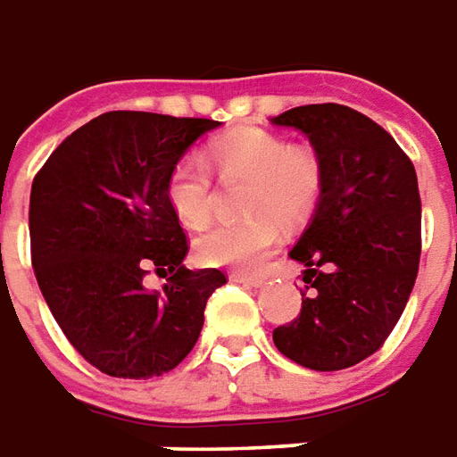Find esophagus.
I'll list each match as a JSON object with an SVG mask.
<instances>
[{"mask_svg":"<svg viewBox=\"0 0 457 457\" xmlns=\"http://www.w3.org/2000/svg\"><path fill=\"white\" fill-rule=\"evenodd\" d=\"M231 280H234V283H241V286H245V287H261V286H263V278H258V275L231 273Z\"/></svg>","mask_w":457,"mask_h":457,"instance_id":"esophagus-1","label":"esophagus"}]
</instances>
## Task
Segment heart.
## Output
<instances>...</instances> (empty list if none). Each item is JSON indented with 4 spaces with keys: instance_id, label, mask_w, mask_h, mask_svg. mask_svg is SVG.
<instances>
[{
    "instance_id": "1",
    "label": "heart",
    "mask_w": 457,
    "mask_h": 457,
    "mask_svg": "<svg viewBox=\"0 0 457 457\" xmlns=\"http://www.w3.org/2000/svg\"><path fill=\"white\" fill-rule=\"evenodd\" d=\"M206 160L221 174L251 177L248 212L258 216L244 223L209 226L194 244L196 255L212 268H258L278 241L272 217L286 223L303 219L320 196L322 167L312 152L293 150L290 142L263 130H245L216 142ZM167 196L184 223L199 226L209 219L212 174L202 157L189 154L174 164Z\"/></svg>"
}]
</instances>
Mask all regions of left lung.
I'll use <instances>...</instances> for the list:
<instances>
[{"label": "left lung", "instance_id": "obj_1", "mask_svg": "<svg viewBox=\"0 0 457 457\" xmlns=\"http://www.w3.org/2000/svg\"><path fill=\"white\" fill-rule=\"evenodd\" d=\"M270 122L303 132L322 167L315 213L287 253L305 265L303 310L275 327V347L315 371L354 367L389 337L416 283V170L389 132L347 105H300Z\"/></svg>", "mask_w": 457, "mask_h": 457}]
</instances>
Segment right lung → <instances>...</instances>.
<instances>
[{
    "label": "right lung",
    "mask_w": 457,
    "mask_h": 457,
    "mask_svg": "<svg viewBox=\"0 0 457 457\" xmlns=\"http://www.w3.org/2000/svg\"><path fill=\"white\" fill-rule=\"evenodd\" d=\"M221 122L115 110L58 145L31 184L29 234L41 295L68 342L108 377H162L196 345L226 275L189 270L167 182ZM150 267L168 275L147 291Z\"/></svg>",
    "instance_id": "1"
}]
</instances>
